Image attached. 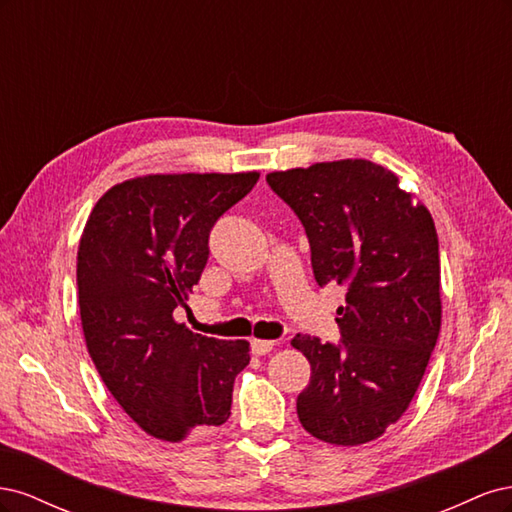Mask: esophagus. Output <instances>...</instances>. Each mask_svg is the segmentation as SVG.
<instances>
[{
	"label": "esophagus",
	"instance_id": "1",
	"mask_svg": "<svg viewBox=\"0 0 512 512\" xmlns=\"http://www.w3.org/2000/svg\"><path fill=\"white\" fill-rule=\"evenodd\" d=\"M273 348H275V342H271V339H252V352L256 356H265Z\"/></svg>",
	"mask_w": 512,
	"mask_h": 512
}]
</instances>
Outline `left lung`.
I'll list each match as a JSON object with an SVG mask.
<instances>
[{
	"label": "left lung",
	"mask_w": 512,
	"mask_h": 512,
	"mask_svg": "<svg viewBox=\"0 0 512 512\" xmlns=\"http://www.w3.org/2000/svg\"><path fill=\"white\" fill-rule=\"evenodd\" d=\"M273 192L305 226L320 286H348L342 344L299 333L312 376L297 397L303 429L359 446L395 425L421 384L442 324L438 232L429 209L369 160L273 170Z\"/></svg>",
	"instance_id": "obj_1"
}]
</instances>
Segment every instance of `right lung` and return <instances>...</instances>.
<instances>
[{"label": "right lung", "mask_w": 512, "mask_h": 512, "mask_svg": "<svg viewBox=\"0 0 512 512\" xmlns=\"http://www.w3.org/2000/svg\"><path fill=\"white\" fill-rule=\"evenodd\" d=\"M260 173L143 175L106 190L76 254L81 327L117 404L149 436L179 442L228 421L250 342L192 333L185 305L209 258V232Z\"/></svg>", "instance_id": "add662e5"}]
</instances>
